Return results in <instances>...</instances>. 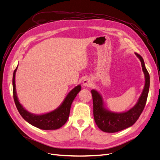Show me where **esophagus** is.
<instances>
[{
	"mask_svg": "<svg viewBox=\"0 0 160 160\" xmlns=\"http://www.w3.org/2000/svg\"><path fill=\"white\" fill-rule=\"evenodd\" d=\"M83 85L85 87H91L92 85V81L89 77H86L83 81Z\"/></svg>",
	"mask_w": 160,
	"mask_h": 160,
	"instance_id": "1",
	"label": "esophagus"
}]
</instances>
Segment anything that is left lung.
<instances>
[{"label":"left lung","mask_w":160,"mask_h":160,"mask_svg":"<svg viewBox=\"0 0 160 160\" xmlns=\"http://www.w3.org/2000/svg\"><path fill=\"white\" fill-rule=\"evenodd\" d=\"M135 54L141 61L145 76V85L141 95L132 108L123 112H113L105 108L102 96L98 91H91L93 97L95 122L98 127L104 132L115 133L131 127L137 122L146 105L149 89V75L142 56L136 52Z\"/></svg>","instance_id":"8db88e82"}]
</instances>
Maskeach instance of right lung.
Instances as JSON below:
<instances>
[{
	"label": "right lung",
	"mask_w": 160,
	"mask_h": 160,
	"mask_svg": "<svg viewBox=\"0 0 160 160\" xmlns=\"http://www.w3.org/2000/svg\"><path fill=\"white\" fill-rule=\"evenodd\" d=\"M17 68L18 66L14 71L12 77L13 98L16 107L22 118L33 126L43 130H55L61 128L69 118L71 104L77 95L81 90V85H78L72 89L67 94L61 104L55 110L40 115L33 114L24 108L18 101L15 85V75Z\"/></svg>",
	"instance_id": "1"
}]
</instances>
